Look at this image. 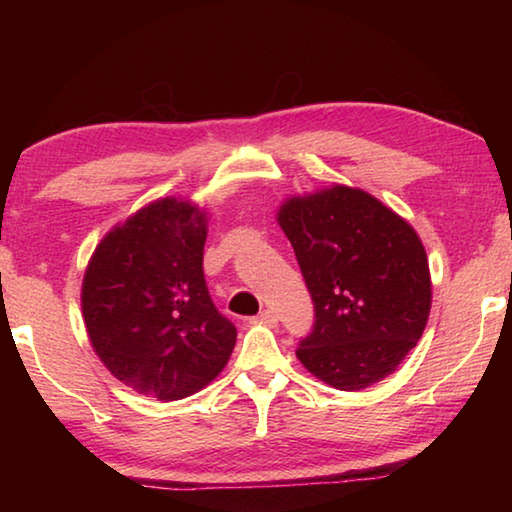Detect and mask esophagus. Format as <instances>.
Segmentation results:
<instances>
[{"mask_svg": "<svg viewBox=\"0 0 512 512\" xmlns=\"http://www.w3.org/2000/svg\"><path fill=\"white\" fill-rule=\"evenodd\" d=\"M255 320H257V323H262V325H271V327H273L280 318H277V314H275L273 309H264L262 314H259Z\"/></svg>", "mask_w": 512, "mask_h": 512, "instance_id": "esophagus-1", "label": "esophagus"}]
</instances>
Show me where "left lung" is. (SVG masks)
I'll list each match as a JSON object with an SVG mask.
<instances>
[{"label":"left lung","mask_w":512,"mask_h":512,"mask_svg":"<svg viewBox=\"0 0 512 512\" xmlns=\"http://www.w3.org/2000/svg\"><path fill=\"white\" fill-rule=\"evenodd\" d=\"M316 309L296 357L339 391L393 375L427 327L429 259L411 223L357 187L291 196L277 210Z\"/></svg>","instance_id":"obj_1"}]
</instances>
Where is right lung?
<instances>
[{
    "mask_svg": "<svg viewBox=\"0 0 512 512\" xmlns=\"http://www.w3.org/2000/svg\"><path fill=\"white\" fill-rule=\"evenodd\" d=\"M207 212L158 198L99 241L81 287L92 350L121 384L162 402L201 391L228 363L237 329L205 287Z\"/></svg>",
    "mask_w": 512,
    "mask_h": 512,
    "instance_id": "right-lung-1",
    "label": "right lung"
}]
</instances>
